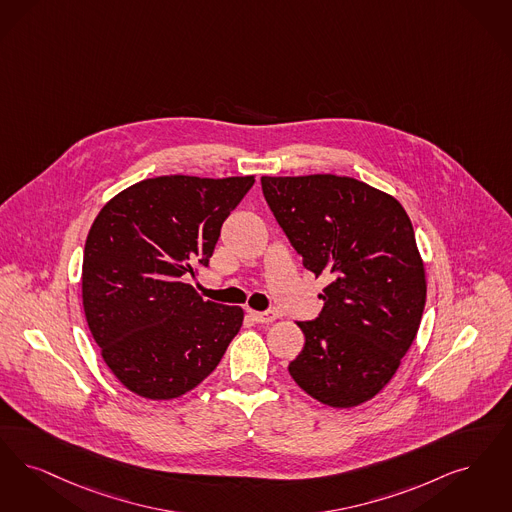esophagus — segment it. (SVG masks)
<instances>
[{
    "label": "esophagus",
    "instance_id": "esophagus-1",
    "mask_svg": "<svg viewBox=\"0 0 512 512\" xmlns=\"http://www.w3.org/2000/svg\"><path fill=\"white\" fill-rule=\"evenodd\" d=\"M249 318L257 324H270L278 318V312L274 310H265V312H257V310H249Z\"/></svg>",
    "mask_w": 512,
    "mask_h": 512
}]
</instances>
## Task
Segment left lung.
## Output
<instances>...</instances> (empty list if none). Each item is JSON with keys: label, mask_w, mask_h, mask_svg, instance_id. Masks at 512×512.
<instances>
[{"label": "left lung", "mask_w": 512, "mask_h": 512, "mask_svg": "<svg viewBox=\"0 0 512 512\" xmlns=\"http://www.w3.org/2000/svg\"><path fill=\"white\" fill-rule=\"evenodd\" d=\"M261 184L303 266L329 280L320 316L297 322L305 347L289 375L326 406H360L400 368L427 301L408 213L352 177L265 175Z\"/></svg>", "instance_id": "obj_1"}]
</instances>
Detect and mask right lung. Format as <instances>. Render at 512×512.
Listing matches in <instances>:
<instances>
[{"label": "right lung", "instance_id": "right-lung-1", "mask_svg": "<svg viewBox=\"0 0 512 512\" xmlns=\"http://www.w3.org/2000/svg\"><path fill=\"white\" fill-rule=\"evenodd\" d=\"M253 175H164L116 194L85 240V320L125 389L171 400L217 368L244 310L204 301L184 276L209 265L221 226Z\"/></svg>", "mask_w": 512, "mask_h": 512}]
</instances>
